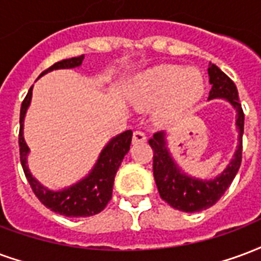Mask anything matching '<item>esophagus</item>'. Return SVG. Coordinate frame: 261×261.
<instances>
[{"mask_svg":"<svg viewBox=\"0 0 261 261\" xmlns=\"http://www.w3.org/2000/svg\"><path fill=\"white\" fill-rule=\"evenodd\" d=\"M146 136L142 133V131H134V136H133V142L137 144V142H145Z\"/></svg>","mask_w":261,"mask_h":261,"instance_id":"34e87169","label":"esophagus"}]
</instances>
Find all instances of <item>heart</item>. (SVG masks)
Returning a JSON list of instances; mask_svg holds the SVG:
<instances>
[{"mask_svg":"<svg viewBox=\"0 0 261 261\" xmlns=\"http://www.w3.org/2000/svg\"><path fill=\"white\" fill-rule=\"evenodd\" d=\"M203 79L194 67L160 65L144 71L136 82L134 99L140 105L159 102L158 112L163 117L179 115L199 101Z\"/></svg>","mask_w":261,"mask_h":261,"instance_id":"b5f03b06","label":"heart"}]
</instances>
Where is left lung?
<instances>
[{"label": "left lung", "mask_w": 261, "mask_h": 261, "mask_svg": "<svg viewBox=\"0 0 261 261\" xmlns=\"http://www.w3.org/2000/svg\"><path fill=\"white\" fill-rule=\"evenodd\" d=\"M209 82L212 90L209 99L224 98L237 111V128H238V148L233 153V159L227 169L213 179H199L181 171L174 159L171 158L169 148L166 146V133L158 131L149 140L153 149V177L160 198L177 210L185 213H195L209 209L228 190L235 178L242 162V136H244L245 115L239 103L238 90L224 71L210 63Z\"/></svg>", "instance_id": "8db88e82"}]
</instances>
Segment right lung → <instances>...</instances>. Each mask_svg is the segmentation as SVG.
Wrapping results in <instances>:
<instances>
[{
    "label": "right lung",
    "instance_id": "1",
    "mask_svg": "<svg viewBox=\"0 0 261 261\" xmlns=\"http://www.w3.org/2000/svg\"><path fill=\"white\" fill-rule=\"evenodd\" d=\"M83 59H84V55L57 62L51 67H48L47 70L42 71L40 77L44 76L48 71L57 70V69H73V67L80 66ZM32 91L33 87H30L28 95L23 99L22 106H20L19 150H20V163H22L23 171L29 184L32 187L33 192L44 206H47L48 209H51L52 212L61 216L88 217V216L101 213L106 207L108 202L112 199L115 175L119 166L124 159L125 153L130 150L133 131L127 130L116 136L115 138H112L108 142V145L102 149L95 166L92 167L87 177L62 191L48 190L33 177L28 167L29 146L23 138V121H24V115L32 101Z\"/></svg>",
    "mask_w": 261,
    "mask_h": 261
}]
</instances>
